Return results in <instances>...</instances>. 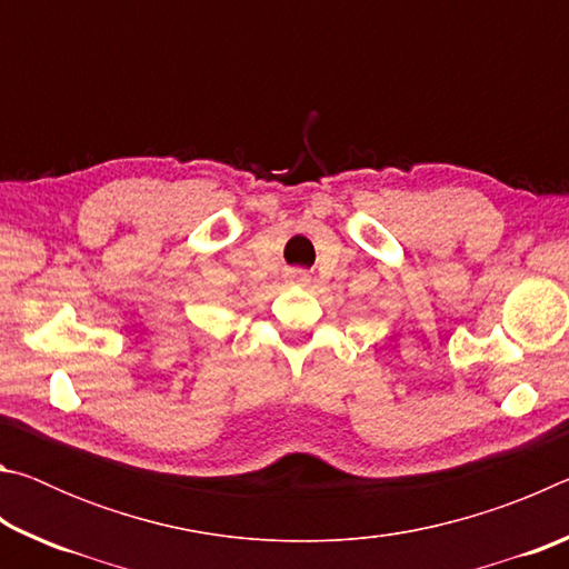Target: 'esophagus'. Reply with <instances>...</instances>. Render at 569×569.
I'll return each instance as SVG.
<instances>
[{
    "instance_id": "34e87169",
    "label": "esophagus",
    "mask_w": 569,
    "mask_h": 569,
    "mask_svg": "<svg viewBox=\"0 0 569 569\" xmlns=\"http://www.w3.org/2000/svg\"><path fill=\"white\" fill-rule=\"evenodd\" d=\"M291 278H293V281H308V273L306 271H301V268H296V271H291Z\"/></svg>"
}]
</instances>
